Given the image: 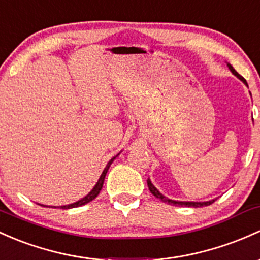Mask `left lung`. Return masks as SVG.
I'll list each match as a JSON object with an SVG mask.
<instances>
[{
    "label": "left lung",
    "instance_id": "left-lung-1",
    "mask_svg": "<svg viewBox=\"0 0 260 260\" xmlns=\"http://www.w3.org/2000/svg\"><path fill=\"white\" fill-rule=\"evenodd\" d=\"M227 67H228V68H230V71L232 72V73L236 75V77L238 78L239 80H242V82L244 83V84L248 86L247 82H245L244 78H243L241 74L237 73L236 69H234L233 67H232L230 63H227ZM147 186H149L150 192H151V193H152L153 196H155L156 198H158V200H161V201H162V202H166V203H169V205H174V206H186V207H194V208H198V207H205V206L212 205V203H213L214 201L217 200V198H213V200L205 201V202H194V201H175V200H170V198L165 197L164 194L161 193V192L158 191V189L156 188V187L152 185V182H151V180H150V178H147Z\"/></svg>",
    "mask_w": 260,
    "mask_h": 260
}]
</instances>
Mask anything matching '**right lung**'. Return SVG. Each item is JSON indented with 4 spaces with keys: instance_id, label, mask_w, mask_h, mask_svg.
I'll use <instances>...</instances> for the list:
<instances>
[{
    "instance_id": "1",
    "label": "right lung",
    "mask_w": 260,
    "mask_h": 260,
    "mask_svg": "<svg viewBox=\"0 0 260 260\" xmlns=\"http://www.w3.org/2000/svg\"><path fill=\"white\" fill-rule=\"evenodd\" d=\"M119 153H120V152H119ZM119 153H118V155H116V156H114V157L111 158V160L109 161V162L107 164V166H105L104 171H103V172H102V175H100L99 180H98V182L95 183V186L93 187V189H91V191L89 192V193L86 194L85 197H83L82 200L77 201V202H74V203H71V205L59 206V208H63V209H69V208L80 207V206H83V205H86V203H89V202H90V201H93L94 198H95V197L98 196V194H99V192L102 191V188H103V183H104V178H105V176H107V172H108L109 167H110V165L113 164V161L115 160L116 157H118V156H119ZM41 206H43V207H48V206H44V205H41ZM53 207L55 208V206H53Z\"/></svg>"
}]
</instances>
